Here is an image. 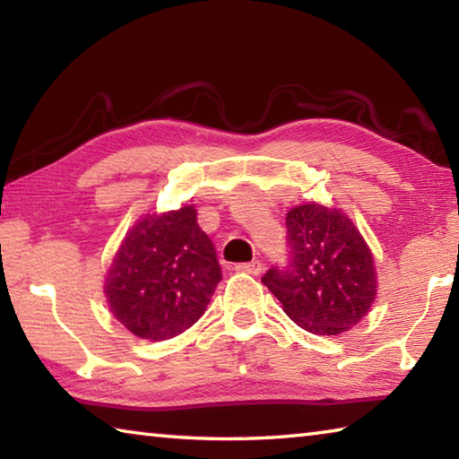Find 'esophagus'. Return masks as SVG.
I'll return each instance as SVG.
<instances>
[{
    "mask_svg": "<svg viewBox=\"0 0 459 459\" xmlns=\"http://www.w3.org/2000/svg\"><path fill=\"white\" fill-rule=\"evenodd\" d=\"M235 269L243 271V273H248V275H259L263 271V265L259 261H251V263H238Z\"/></svg>",
    "mask_w": 459,
    "mask_h": 459,
    "instance_id": "34e87169",
    "label": "esophagus"
}]
</instances>
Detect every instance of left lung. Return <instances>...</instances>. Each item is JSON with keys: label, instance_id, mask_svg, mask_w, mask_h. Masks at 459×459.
<instances>
[{"label": "left lung", "instance_id": "8db88e82", "mask_svg": "<svg viewBox=\"0 0 459 459\" xmlns=\"http://www.w3.org/2000/svg\"><path fill=\"white\" fill-rule=\"evenodd\" d=\"M290 259L261 281L291 320L317 336H336L359 324L375 301L377 271L368 245L352 221L316 202L285 219Z\"/></svg>", "mask_w": 459, "mask_h": 459}]
</instances>
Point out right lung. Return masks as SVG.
I'll list each match as a JSON object with an SVG mask.
<instances>
[{"instance_id":"obj_1","label":"right lung","mask_w":459,"mask_h":459,"mask_svg":"<svg viewBox=\"0 0 459 459\" xmlns=\"http://www.w3.org/2000/svg\"><path fill=\"white\" fill-rule=\"evenodd\" d=\"M222 271L194 206L147 214L123 238L107 273L113 316L135 336L174 338L196 324Z\"/></svg>"}]
</instances>
